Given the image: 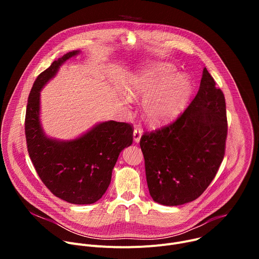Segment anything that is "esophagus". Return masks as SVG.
Instances as JSON below:
<instances>
[{
  "label": "esophagus",
  "instance_id": "esophagus-1",
  "mask_svg": "<svg viewBox=\"0 0 259 259\" xmlns=\"http://www.w3.org/2000/svg\"><path fill=\"white\" fill-rule=\"evenodd\" d=\"M141 135H142V131L140 128H135L134 131H133V139L136 143H138L140 141V138H141Z\"/></svg>",
  "mask_w": 259,
  "mask_h": 259
}]
</instances>
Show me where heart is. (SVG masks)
<instances>
[{
  "label": "heart",
  "mask_w": 259,
  "mask_h": 259,
  "mask_svg": "<svg viewBox=\"0 0 259 259\" xmlns=\"http://www.w3.org/2000/svg\"><path fill=\"white\" fill-rule=\"evenodd\" d=\"M176 73L173 65L153 61L130 73L124 82V92L128 97L143 99L142 115L153 126L176 119L191 97L190 80Z\"/></svg>",
  "instance_id": "obj_1"
}]
</instances>
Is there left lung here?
<instances>
[{
	"label": "left lung",
	"instance_id": "obj_1",
	"mask_svg": "<svg viewBox=\"0 0 259 259\" xmlns=\"http://www.w3.org/2000/svg\"><path fill=\"white\" fill-rule=\"evenodd\" d=\"M228 121L225 95L204 67L199 91L183 114L140 139L153 200L178 206L199 198L224 160Z\"/></svg>",
	"mask_w": 259,
	"mask_h": 259
}]
</instances>
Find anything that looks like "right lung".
I'll return each instance as SVG.
<instances>
[{
  "mask_svg": "<svg viewBox=\"0 0 259 259\" xmlns=\"http://www.w3.org/2000/svg\"><path fill=\"white\" fill-rule=\"evenodd\" d=\"M80 52L64 54L34 81L26 106L25 138L34 169L50 192L67 203L88 205L106 192L120 153L132 144L133 130L128 123L107 121L71 140L45 134L40 121V92L60 65Z\"/></svg>",
  "mask_w": 259,
  "mask_h": 259,
  "instance_id": "right-lung-1",
  "label": "right lung"
}]
</instances>
